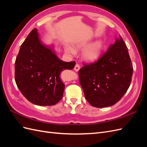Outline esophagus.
<instances>
[{
	"label": "esophagus",
	"instance_id": "34e87169",
	"mask_svg": "<svg viewBox=\"0 0 147 147\" xmlns=\"http://www.w3.org/2000/svg\"><path fill=\"white\" fill-rule=\"evenodd\" d=\"M80 65L78 64H76L74 67V70L76 71V72H77V71H78L80 70Z\"/></svg>",
	"mask_w": 147,
	"mask_h": 147
}]
</instances>
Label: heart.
<instances>
[{
    "label": "heart",
    "instance_id": "1",
    "mask_svg": "<svg viewBox=\"0 0 147 147\" xmlns=\"http://www.w3.org/2000/svg\"><path fill=\"white\" fill-rule=\"evenodd\" d=\"M86 43H80L77 44L76 47L77 48H82L84 47H86ZM102 43L100 41H97L94 43L92 45L89 47L84 52V57L86 60L90 61H94L99 58L100 53L102 50ZM67 51L70 54L75 55V51L72 48H67Z\"/></svg>",
    "mask_w": 147,
    "mask_h": 147
}]
</instances>
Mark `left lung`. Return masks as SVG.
<instances>
[{"label":"left lung","mask_w":147,"mask_h":147,"mask_svg":"<svg viewBox=\"0 0 147 147\" xmlns=\"http://www.w3.org/2000/svg\"><path fill=\"white\" fill-rule=\"evenodd\" d=\"M79 81L86 100L97 108L118 102L127 91L133 66L126 45L120 37L92 63H83Z\"/></svg>","instance_id":"left-lung-1"}]
</instances>
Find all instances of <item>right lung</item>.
Segmentation results:
<instances>
[{"label":"right lung","instance_id":"obj_1","mask_svg":"<svg viewBox=\"0 0 147 147\" xmlns=\"http://www.w3.org/2000/svg\"><path fill=\"white\" fill-rule=\"evenodd\" d=\"M75 62L59 59L40 41L34 29L22 43L15 61V79L20 91L31 103L54 105L63 98L65 85L60 75L73 69Z\"/></svg>","mask_w":147,"mask_h":147}]
</instances>
